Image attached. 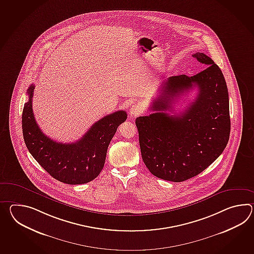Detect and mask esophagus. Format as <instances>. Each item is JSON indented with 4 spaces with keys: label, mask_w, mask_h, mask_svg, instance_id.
<instances>
[{
    "label": "esophagus",
    "mask_w": 254,
    "mask_h": 254,
    "mask_svg": "<svg viewBox=\"0 0 254 254\" xmlns=\"http://www.w3.org/2000/svg\"><path fill=\"white\" fill-rule=\"evenodd\" d=\"M143 111V108L139 104H135L133 106H131L129 109V114L131 117H136L139 116Z\"/></svg>",
    "instance_id": "esophagus-1"
}]
</instances>
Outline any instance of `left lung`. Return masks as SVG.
Segmentation results:
<instances>
[{
  "label": "left lung",
  "instance_id": "obj_1",
  "mask_svg": "<svg viewBox=\"0 0 254 254\" xmlns=\"http://www.w3.org/2000/svg\"><path fill=\"white\" fill-rule=\"evenodd\" d=\"M207 66L188 76H170L164 83L150 109L156 113L138 117L141 156L153 175L164 181L181 182L198 175L220 157L231 132L229 94L220 67L203 53L193 55ZM193 87L198 96L181 114L164 112L175 100Z\"/></svg>",
  "mask_w": 254,
  "mask_h": 254
}]
</instances>
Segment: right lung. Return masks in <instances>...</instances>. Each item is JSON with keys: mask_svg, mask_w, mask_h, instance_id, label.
I'll return each mask as SVG.
<instances>
[{"mask_svg": "<svg viewBox=\"0 0 254 254\" xmlns=\"http://www.w3.org/2000/svg\"><path fill=\"white\" fill-rule=\"evenodd\" d=\"M34 85L27 90L22 127L23 139L29 152L50 175L65 184H85L95 180L105 165L107 147L127 113L121 110L98 120L79 140L61 143L53 140L40 129L32 106Z\"/></svg>", "mask_w": 254, "mask_h": 254, "instance_id": "right-lung-1", "label": "right lung"}]
</instances>
